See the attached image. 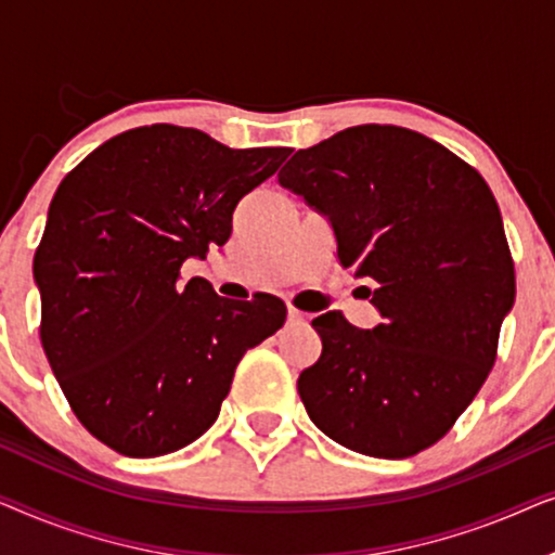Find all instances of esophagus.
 Here are the masks:
<instances>
[{"label":"esophagus","instance_id":"obj_1","mask_svg":"<svg viewBox=\"0 0 555 555\" xmlns=\"http://www.w3.org/2000/svg\"><path fill=\"white\" fill-rule=\"evenodd\" d=\"M308 321V315L302 313V310H298V308H287V323H293V325H300V323H306Z\"/></svg>","mask_w":555,"mask_h":555}]
</instances>
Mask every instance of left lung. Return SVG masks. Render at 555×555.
I'll return each mask as SVG.
<instances>
[{"label":"left lung","mask_w":555,"mask_h":555,"mask_svg":"<svg viewBox=\"0 0 555 555\" xmlns=\"http://www.w3.org/2000/svg\"><path fill=\"white\" fill-rule=\"evenodd\" d=\"M336 234L340 268L382 323L336 310L298 378L306 412L348 450L404 460L442 439L495 363L515 270L490 186L452 151L399 126H356L300 149L278 173Z\"/></svg>","instance_id":"1"}]
</instances>
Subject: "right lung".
<instances>
[{
    "instance_id": "obj_1",
    "label": "right lung",
    "mask_w": 555,
    "mask_h": 555,
    "mask_svg": "<svg viewBox=\"0 0 555 555\" xmlns=\"http://www.w3.org/2000/svg\"><path fill=\"white\" fill-rule=\"evenodd\" d=\"M291 149H230L196 128H133L63 179L35 253L42 348L75 416L126 457H158L217 422L247 348L285 302L219 298L181 264L232 234L240 199Z\"/></svg>"
}]
</instances>
